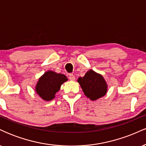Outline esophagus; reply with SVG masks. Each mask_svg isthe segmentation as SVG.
I'll return each mask as SVG.
<instances>
[{"label":"esophagus","instance_id":"1","mask_svg":"<svg viewBox=\"0 0 146 146\" xmlns=\"http://www.w3.org/2000/svg\"><path fill=\"white\" fill-rule=\"evenodd\" d=\"M69 80H71V81H74V80H75V77L74 76V75L70 74L69 75Z\"/></svg>","mask_w":146,"mask_h":146}]
</instances>
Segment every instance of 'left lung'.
Segmentation results:
<instances>
[{"label":"left lung","instance_id":"1","mask_svg":"<svg viewBox=\"0 0 146 146\" xmlns=\"http://www.w3.org/2000/svg\"><path fill=\"white\" fill-rule=\"evenodd\" d=\"M78 82L84 93L90 100H97L104 96L108 85L102 75L93 70H89L82 78H79Z\"/></svg>","mask_w":146,"mask_h":146}]
</instances>
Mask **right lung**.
<instances>
[{"label": "right lung", "mask_w": 146, "mask_h": 146, "mask_svg": "<svg viewBox=\"0 0 146 146\" xmlns=\"http://www.w3.org/2000/svg\"><path fill=\"white\" fill-rule=\"evenodd\" d=\"M67 80L64 75L51 71H46L39 78L35 90L44 101H51L55 98L61 85Z\"/></svg>", "instance_id": "obj_1"}]
</instances>
